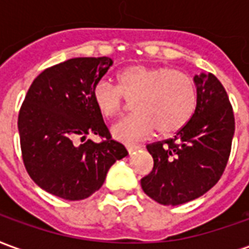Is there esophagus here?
<instances>
[{
	"label": "esophagus",
	"instance_id": "1",
	"mask_svg": "<svg viewBox=\"0 0 249 249\" xmlns=\"http://www.w3.org/2000/svg\"><path fill=\"white\" fill-rule=\"evenodd\" d=\"M126 149H128V153H129V155H132L133 152L139 149V146H137V145H130V144H129V145H126Z\"/></svg>",
	"mask_w": 249,
	"mask_h": 249
}]
</instances>
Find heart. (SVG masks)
Here are the masks:
<instances>
[{
  "label": "heart",
  "instance_id": "1",
  "mask_svg": "<svg viewBox=\"0 0 249 249\" xmlns=\"http://www.w3.org/2000/svg\"><path fill=\"white\" fill-rule=\"evenodd\" d=\"M117 88L105 80L92 89L96 108L110 119L121 112L124 98H133L136 113L112 126V135L120 141L144 140L155 132L169 136L187 124L196 108V88L185 73L160 66L133 65L117 74Z\"/></svg>",
  "mask_w": 249,
  "mask_h": 249
}]
</instances>
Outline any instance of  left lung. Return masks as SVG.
<instances>
[{
	"label": "left lung",
	"mask_w": 249,
	"mask_h": 249,
	"mask_svg": "<svg viewBox=\"0 0 249 249\" xmlns=\"http://www.w3.org/2000/svg\"><path fill=\"white\" fill-rule=\"evenodd\" d=\"M196 108L172 139L146 145L152 172L142 191L162 205H180L203 196L224 172L235 133V119L224 87L212 73L193 77Z\"/></svg>",
	"instance_id": "8db88e82"
}]
</instances>
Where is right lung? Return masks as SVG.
I'll use <instances>...</instances> for the list:
<instances>
[{"mask_svg":"<svg viewBox=\"0 0 249 249\" xmlns=\"http://www.w3.org/2000/svg\"><path fill=\"white\" fill-rule=\"evenodd\" d=\"M113 65L109 57H77L36 77L18 114L26 171L40 188L65 200H82L103 187L109 168L128 155L110 139L93 103L94 84ZM100 135L98 144L78 140Z\"/></svg>","mask_w":249,"mask_h":249,"instance_id":"right-lung-1","label":"right lung"}]
</instances>
